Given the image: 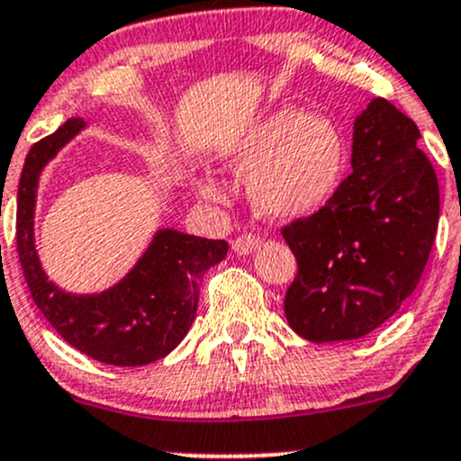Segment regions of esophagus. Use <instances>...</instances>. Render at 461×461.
<instances>
[{"mask_svg": "<svg viewBox=\"0 0 461 461\" xmlns=\"http://www.w3.org/2000/svg\"><path fill=\"white\" fill-rule=\"evenodd\" d=\"M258 245H260V239H258L256 234H242L236 240H231V249H234L239 256L254 254Z\"/></svg>", "mask_w": 461, "mask_h": 461, "instance_id": "obj_1", "label": "esophagus"}]
</instances>
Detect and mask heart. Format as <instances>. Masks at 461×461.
I'll list each match as a JSON object with an SVG mask.
<instances>
[{
  "instance_id": "obj_1",
  "label": "heart",
  "mask_w": 461,
  "mask_h": 461,
  "mask_svg": "<svg viewBox=\"0 0 461 461\" xmlns=\"http://www.w3.org/2000/svg\"><path fill=\"white\" fill-rule=\"evenodd\" d=\"M231 175L249 179L258 212L273 221H297L330 201L346 170V141L335 122L280 107L247 126L221 150ZM194 188L203 199L225 201V190L210 175Z\"/></svg>"
}]
</instances>
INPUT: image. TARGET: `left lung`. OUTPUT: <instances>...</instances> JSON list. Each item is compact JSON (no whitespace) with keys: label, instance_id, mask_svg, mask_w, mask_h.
<instances>
[{"label":"left lung","instance_id":"1","mask_svg":"<svg viewBox=\"0 0 461 461\" xmlns=\"http://www.w3.org/2000/svg\"><path fill=\"white\" fill-rule=\"evenodd\" d=\"M411 118L374 98L354 120L352 175L320 212L282 230L297 260L288 326L312 343L376 330L420 282L439 219L431 161Z\"/></svg>","mask_w":461,"mask_h":461}]
</instances>
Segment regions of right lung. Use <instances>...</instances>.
I'll use <instances>...</instances> for the list:
<instances>
[{"instance_id":"right-lung-1","label":"right lung","mask_w":461,"mask_h":461,"mask_svg":"<svg viewBox=\"0 0 461 461\" xmlns=\"http://www.w3.org/2000/svg\"><path fill=\"white\" fill-rule=\"evenodd\" d=\"M83 129L80 118L68 120L25 157L17 190L19 262L34 304L69 346L107 366H149L188 335L199 306L201 277L227 256V242L157 230L133 269L107 291L80 295L54 285L34 242L39 179Z\"/></svg>"}]
</instances>
